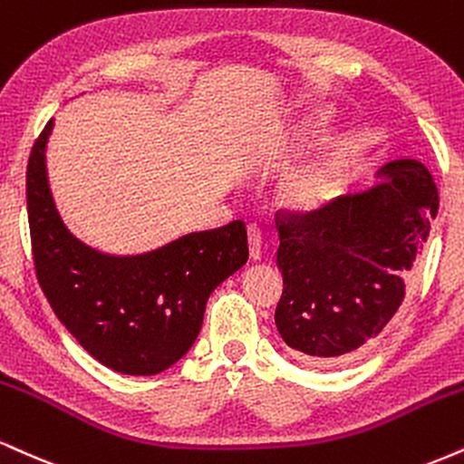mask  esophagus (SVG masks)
<instances>
[{
    "label": "esophagus",
    "mask_w": 464,
    "mask_h": 464,
    "mask_svg": "<svg viewBox=\"0 0 464 464\" xmlns=\"http://www.w3.org/2000/svg\"><path fill=\"white\" fill-rule=\"evenodd\" d=\"M248 255L253 261L261 259V231L255 225H248Z\"/></svg>",
    "instance_id": "esophagus-1"
}]
</instances>
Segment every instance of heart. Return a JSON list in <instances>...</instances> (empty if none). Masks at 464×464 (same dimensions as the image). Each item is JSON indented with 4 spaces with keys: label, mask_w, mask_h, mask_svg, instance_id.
<instances>
[{
    "label": "heart",
    "mask_w": 464,
    "mask_h": 464,
    "mask_svg": "<svg viewBox=\"0 0 464 464\" xmlns=\"http://www.w3.org/2000/svg\"><path fill=\"white\" fill-rule=\"evenodd\" d=\"M295 136L287 140V149H294L298 144ZM350 149L345 144L324 150L322 155L309 160L298 169L289 170L278 183V198L283 205L292 209H317L322 205L331 203L337 197V192L343 186L345 172H348Z\"/></svg>",
    "instance_id": "obj_1"
}]
</instances>
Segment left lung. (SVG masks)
<instances>
[{
	"mask_svg": "<svg viewBox=\"0 0 464 464\" xmlns=\"http://www.w3.org/2000/svg\"><path fill=\"white\" fill-rule=\"evenodd\" d=\"M376 177L381 183L359 194L276 222L283 295L275 322L311 365L353 359L382 333L437 216L439 192L421 161L393 160Z\"/></svg>",
	"mask_w": 464,
	"mask_h": 464,
	"instance_id": "8db88e82",
	"label": "left lung"
}]
</instances>
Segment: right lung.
I'll use <instances>...</instances> for the list:
<instances>
[{"label": "right lung", "instance_id": "right-lung-1", "mask_svg": "<svg viewBox=\"0 0 464 464\" xmlns=\"http://www.w3.org/2000/svg\"><path fill=\"white\" fill-rule=\"evenodd\" d=\"M47 122L27 161V220L36 276L53 314L92 359L127 376L169 370L197 342L214 289L246 264L242 220L144 255L99 253L55 209L47 179Z\"/></svg>", "mask_w": 464, "mask_h": 464}]
</instances>
